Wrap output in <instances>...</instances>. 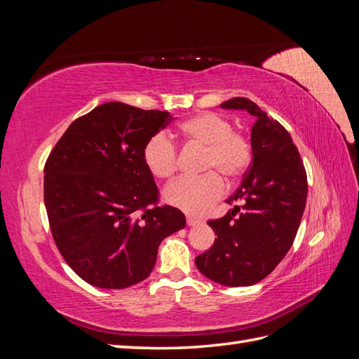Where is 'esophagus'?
<instances>
[{"label": "esophagus", "instance_id": "obj_1", "mask_svg": "<svg viewBox=\"0 0 359 359\" xmlns=\"http://www.w3.org/2000/svg\"><path fill=\"white\" fill-rule=\"evenodd\" d=\"M199 223H202V220L196 219V217L187 215V224H189V226H196V224H199Z\"/></svg>", "mask_w": 359, "mask_h": 359}]
</instances>
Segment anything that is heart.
<instances>
[{
    "label": "heart",
    "mask_w": 359,
    "mask_h": 359,
    "mask_svg": "<svg viewBox=\"0 0 359 359\" xmlns=\"http://www.w3.org/2000/svg\"><path fill=\"white\" fill-rule=\"evenodd\" d=\"M177 136L190 144L206 147L203 168L219 170L226 178H241L252 163V144L245 135L233 130L232 123L217 112H202L178 126ZM149 173L170 180L178 169V151L165 133L151 136L142 149ZM201 177H182L165 190L168 203L190 214L208 212L224 191V180L217 172Z\"/></svg>",
    "instance_id": "b5f03b06"
}]
</instances>
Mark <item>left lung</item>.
<instances>
[{"instance_id":"obj_1","label":"left lung","mask_w":359,"mask_h":359,"mask_svg":"<svg viewBox=\"0 0 359 359\" xmlns=\"http://www.w3.org/2000/svg\"><path fill=\"white\" fill-rule=\"evenodd\" d=\"M222 107L256 116L253 160L241 187L227 199L244 203L208 222L217 238L194 264L215 283L252 286L273 273L295 240L307 201V173L287 130L255 102L233 97Z\"/></svg>"}]
</instances>
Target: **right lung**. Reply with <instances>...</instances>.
Returning <instances> with one entry per match:
<instances>
[{
  "label": "right lung",
  "mask_w": 359,
  "mask_h": 359,
  "mask_svg": "<svg viewBox=\"0 0 359 359\" xmlns=\"http://www.w3.org/2000/svg\"><path fill=\"white\" fill-rule=\"evenodd\" d=\"M166 111L119 102L94 107L69 126L45 165V206L53 241L86 283L126 289L145 280L166 236L186 226L145 168L147 140Z\"/></svg>",
  "instance_id": "1"
}]
</instances>
